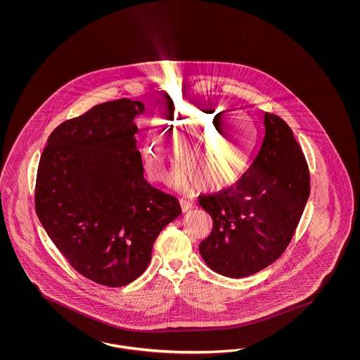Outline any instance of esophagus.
I'll return each mask as SVG.
<instances>
[{
	"label": "esophagus",
	"instance_id": "34e87169",
	"mask_svg": "<svg viewBox=\"0 0 360 360\" xmlns=\"http://www.w3.org/2000/svg\"><path fill=\"white\" fill-rule=\"evenodd\" d=\"M179 205H181V208H182L184 212H187L193 208V203L190 200H186V199H179Z\"/></svg>",
	"mask_w": 360,
	"mask_h": 360
}]
</instances>
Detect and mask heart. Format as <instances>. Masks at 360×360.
Returning <instances> with one entry per match:
<instances>
[{"label":"heart","instance_id":"1","mask_svg":"<svg viewBox=\"0 0 360 360\" xmlns=\"http://www.w3.org/2000/svg\"><path fill=\"white\" fill-rule=\"evenodd\" d=\"M158 124L161 131H148L141 149L145 170L154 182L164 179L170 143L181 162L173 175L175 185L194 182L203 191L229 188L245 173L257 143L253 122L245 116L226 117L223 108L179 109Z\"/></svg>","mask_w":360,"mask_h":360}]
</instances>
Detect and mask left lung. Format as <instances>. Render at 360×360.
I'll return each instance as SVG.
<instances>
[{
    "instance_id": "left-lung-1",
    "label": "left lung",
    "mask_w": 360,
    "mask_h": 360,
    "mask_svg": "<svg viewBox=\"0 0 360 360\" xmlns=\"http://www.w3.org/2000/svg\"><path fill=\"white\" fill-rule=\"evenodd\" d=\"M264 139L247 173L235 185L198 202L212 219L199 244L208 266L240 278L276 262L295 235L310 195V173L293 131L264 113Z\"/></svg>"
}]
</instances>
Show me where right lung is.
<instances>
[{
    "label": "right lung",
    "instance_id": "obj_1",
    "mask_svg": "<svg viewBox=\"0 0 360 360\" xmlns=\"http://www.w3.org/2000/svg\"><path fill=\"white\" fill-rule=\"evenodd\" d=\"M139 100L119 98L65 120L49 136L35 181V211L70 265L119 288L141 276L178 199L143 178L136 148Z\"/></svg>",
    "mask_w": 360,
    "mask_h": 360
}]
</instances>
